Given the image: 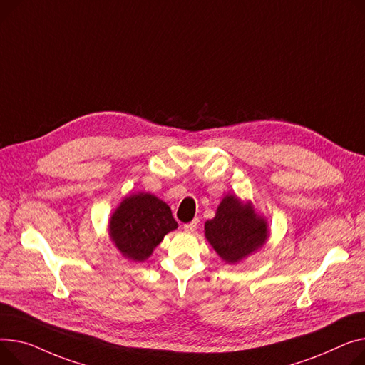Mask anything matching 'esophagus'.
<instances>
[{
	"instance_id": "1",
	"label": "esophagus",
	"mask_w": 365,
	"mask_h": 365,
	"mask_svg": "<svg viewBox=\"0 0 365 365\" xmlns=\"http://www.w3.org/2000/svg\"><path fill=\"white\" fill-rule=\"evenodd\" d=\"M197 227H198V220H192L190 223H186V225L183 226L185 232H189V233L195 232V230H197Z\"/></svg>"
}]
</instances>
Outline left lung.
<instances>
[{
  "label": "left lung",
  "mask_w": 365,
  "mask_h": 365,
  "mask_svg": "<svg viewBox=\"0 0 365 365\" xmlns=\"http://www.w3.org/2000/svg\"><path fill=\"white\" fill-rule=\"evenodd\" d=\"M205 237L225 262L236 264L259 251L269 240L265 217L255 211L251 201L227 195L218 204L215 215L204 225Z\"/></svg>",
  "instance_id": "1"
}]
</instances>
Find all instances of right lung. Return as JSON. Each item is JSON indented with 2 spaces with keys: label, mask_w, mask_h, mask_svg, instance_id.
<instances>
[{
  "label": "right lung",
  "mask_w": 365,
  "mask_h": 365,
  "mask_svg": "<svg viewBox=\"0 0 365 365\" xmlns=\"http://www.w3.org/2000/svg\"><path fill=\"white\" fill-rule=\"evenodd\" d=\"M178 229L170 207L148 192L125 197L108 220V235L125 258L143 262L161 244L164 236Z\"/></svg>",
  "instance_id": "add662e5"
}]
</instances>
